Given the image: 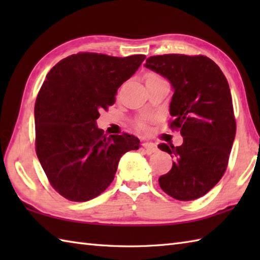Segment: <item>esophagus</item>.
Returning <instances> with one entry per match:
<instances>
[{
	"instance_id": "34e87169",
	"label": "esophagus",
	"mask_w": 260,
	"mask_h": 260,
	"mask_svg": "<svg viewBox=\"0 0 260 260\" xmlns=\"http://www.w3.org/2000/svg\"><path fill=\"white\" fill-rule=\"evenodd\" d=\"M143 148H144V151L147 153V154H152V153H155L157 151V147L156 145L154 144V143H151V142H146L143 144Z\"/></svg>"
}]
</instances>
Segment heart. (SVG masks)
I'll list each match as a JSON object with an SVG mask.
<instances>
[{
    "instance_id": "obj_1",
    "label": "heart",
    "mask_w": 260,
    "mask_h": 260,
    "mask_svg": "<svg viewBox=\"0 0 260 260\" xmlns=\"http://www.w3.org/2000/svg\"><path fill=\"white\" fill-rule=\"evenodd\" d=\"M151 78H159V77H157L156 75H154V74H148L147 75V77H146V79H151ZM142 126V125H141ZM143 127V126H142Z\"/></svg>"
}]
</instances>
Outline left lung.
<instances>
[{"label": "left lung", "instance_id": "left-lung-1", "mask_svg": "<svg viewBox=\"0 0 260 260\" xmlns=\"http://www.w3.org/2000/svg\"><path fill=\"white\" fill-rule=\"evenodd\" d=\"M145 67L167 78L173 89L171 127L180 131V146L159 144L174 157L159 176L161 189L176 200H196L222 178L236 136L233 99L215 62L204 56L163 54L147 58Z\"/></svg>", "mask_w": 260, "mask_h": 260}]
</instances>
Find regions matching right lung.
<instances>
[{"label":"right lung","mask_w":260,"mask_h":260,"mask_svg":"<svg viewBox=\"0 0 260 260\" xmlns=\"http://www.w3.org/2000/svg\"><path fill=\"white\" fill-rule=\"evenodd\" d=\"M145 58L82 52L48 73L35 106L36 151L50 184L63 198L85 202L98 197L113 182L120 157L139 150L137 137H107L96 120Z\"/></svg>","instance_id":"1"}]
</instances>
